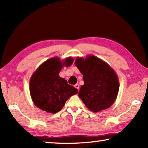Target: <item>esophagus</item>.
Here are the masks:
<instances>
[{"instance_id":"esophagus-1","label":"esophagus","mask_w":148,"mask_h":148,"mask_svg":"<svg viewBox=\"0 0 148 148\" xmlns=\"http://www.w3.org/2000/svg\"><path fill=\"white\" fill-rule=\"evenodd\" d=\"M75 88H77L78 90H79V84H77V83L75 84Z\"/></svg>"}]
</instances>
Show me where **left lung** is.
Listing matches in <instances>:
<instances>
[{
    "mask_svg": "<svg viewBox=\"0 0 148 148\" xmlns=\"http://www.w3.org/2000/svg\"><path fill=\"white\" fill-rule=\"evenodd\" d=\"M75 65L83 76L79 95L90 111L97 112L110 108L117 98L119 79L114 69L94 55L77 57Z\"/></svg>",
    "mask_w": 148,
    "mask_h": 148,
    "instance_id": "left-lung-1",
    "label": "left lung"
}]
</instances>
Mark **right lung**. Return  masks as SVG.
I'll return each mask as SVG.
<instances>
[{
	"instance_id": "obj_1",
	"label": "right lung",
	"mask_w": 148,
	"mask_h": 148,
	"mask_svg": "<svg viewBox=\"0 0 148 148\" xmlns=\"http://www.w3.org/2000/svg\"><path fill=\"white\" fill-rule=\"evenodd\" d=\"M72 57L61 60L53 57L43 62L30 77L29 89L31 98L35 106L42 111L55 113L63 108L65 102L77 93V90L64 78L60 77L59 72L64 67L73 63Z\"/></svg>"
}]
</instances>
